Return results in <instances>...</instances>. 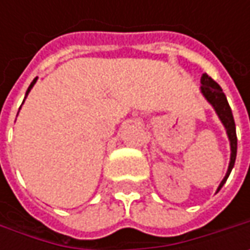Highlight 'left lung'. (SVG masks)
I'll use <instances>...</instances> for the list:
<instances>
[{"instance_id":"8db88e82","label":"left lung","mask_w":250,"mask_h":250,"mask_svg":"<svg viewBox=\"0 0 250 250\" xmlns=\"http://www.w3.org/2000/svg\"><path fill=\"white\" fill-rule=\"evenodd\" d=\"M202 93L205 94L208 103L214 107V110L218 114L221 122L224 124L226 126L227 133H228V138H229V142H231V161H229V167H228V171H227V175L224 177V179L221 181L220 187H218V190L223 188V185L226 184L227 178L229 177L231 174V169L235 164L236 159V146H238V139H236V129H235V121H234V117H232V111H231V107L227 101L226 94L223 93V89L220 87V84L217 82H214L208 75L203 73L202 75ZM217 190V192H218Z\"/></svg>"}]
</instances>
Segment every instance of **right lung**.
I'll use <instances>...</instances> for the list:
<instances>
[{"label": "right lung", "instance_id": "add662e5", "mask_svg": "<svg viewBox=\"0 0 250 250\" xmlns=\"http://www.w3.org/2000/svg\"><path fill=\"white\" fill-rule=\"evenodd\" d=\"M36 79H37V78H34V81L32 83H30V86H29V89H27V91H26V96H27V93H29V91H30V89H32V87H33V84L34 83H36ZM26 96H24V99H26Z\"/></svg>", "mask_w": 250, "mask_h": 250}]
</instances>
